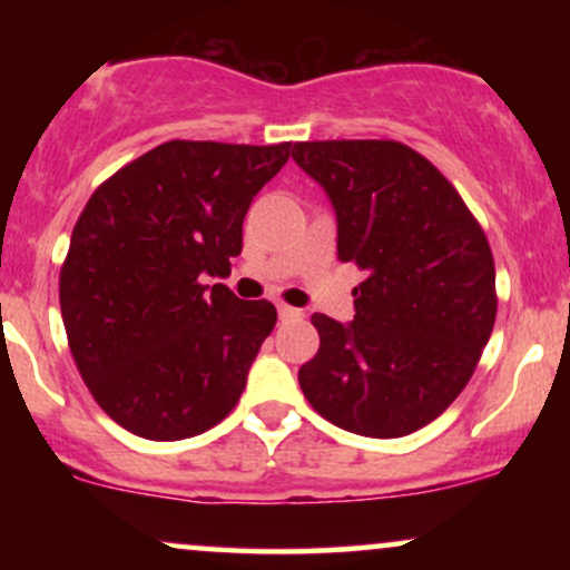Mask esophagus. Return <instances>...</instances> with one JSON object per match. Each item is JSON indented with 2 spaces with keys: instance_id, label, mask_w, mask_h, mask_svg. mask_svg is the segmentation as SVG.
I'll use <instances>...</instances> for the list:
<instances>
[{
  "instance_id": "esophagus-1",
  "label": "esophagus",
  "mask_w": 570,
  "mask_h": 570,
  "mask_svg": "<svg viewBox=\"0 0 570 570\" xmlns=\"http://www.w3.org/2000/svg\"><path fill=\"white\" fill-rule=\"evenodd\" d=\"M278 316H281V318H303V311H297V307L281 303V305H278Z\"/></svg>"
}]
</instances>
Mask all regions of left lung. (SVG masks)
Masks as SVG:
<instances>
[{
  "instance_id": "8db88e82",
  "label": "left lung",
  "mask_w": 570,
  "mask_h": 570,
  "mask_svg": "<svg viewBox=\"0 0 570 570\" xmlns=\"http://www.w3.org/2000/svg\"><path fill=\"white\" fill-rule=\"evenodd\" d=\"M292 158L335 206L340 263L367 273L348 326L313 313L322 343L299 389L353 434H412L466 389L493 332L488 235L440 168L402 141H297Z\"/></svg>"
}]
</instances>
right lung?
Returning <instances> with one entry per match:
<instances>
[{
  "label": "right lung",
  "mask_w": 570,
  "mask_h": 570,
  "mask_svg": "<svg viewBox=\"0 0 570 570\" xmlns=\"http://www.w3.org/2000/svg\"><path fill=\"white\" fill-rule=\"evenodd\" d=\"M292 141L174 139L96 187L58 278L69 351L98 407L130 434L187 440L230 415L276 305L225 284L254 195Z\"/></svg>",
  "instance_id": "add662e5"
}]
</instances>
